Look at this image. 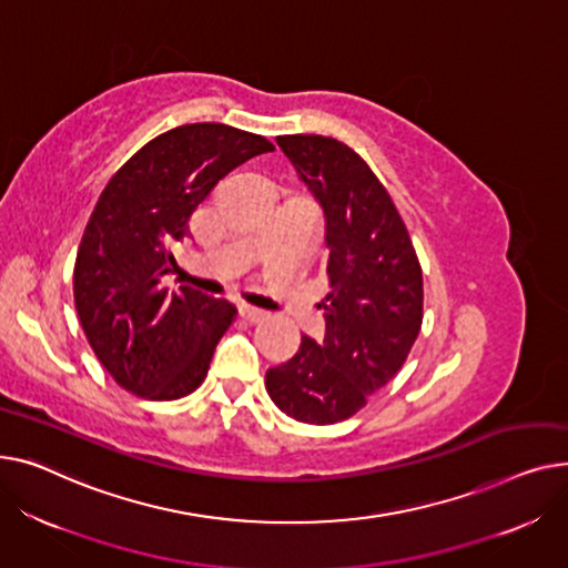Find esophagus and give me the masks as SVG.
<instances>
[{"instance_id":"esophagus-1","label":"esophagus","mask_w":568,"mask_h":568,"mask_svg":"<svg viewBox=\"0 0 568 568\" xmlns=\"http://www.w3.org/2000/svg\"><path fill=\"white\" fill-rule=\"evenodd\" d=\"M239 314H241V318L247 321V323H261L265 316H268L263 310H256V307H250V305H241Z\"/></svg>"}]
</instances>
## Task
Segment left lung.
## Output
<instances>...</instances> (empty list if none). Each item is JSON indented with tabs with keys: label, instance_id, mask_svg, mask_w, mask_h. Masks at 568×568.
I'll use <instances>...</instances> for the list:
<instances>
[{
	"label": "left lung",
	"instance_id": "1",
	"mask_svg": "<svg viewBox=\"0 0 568 568\" xmlns=\"http://www.w3.org/2000/svg\"><path fill=\"white\" fill-rule=\"evenodd\" d=\"M280 149L325 217L329 293L325 337L265 372L288 417L335 424L402 369L422 327V268L392 196L353 149L321 135H284Z\"/></svg>",
	"mask_w": 568,
	"mask_h": 568
}]
</instances>
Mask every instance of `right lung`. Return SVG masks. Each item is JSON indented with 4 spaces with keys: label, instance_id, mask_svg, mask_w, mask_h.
<instances>
[{
    "label": "right lung",
    "instance_id": "1",
    "mask_svg": "<svg viewBox=\"0 0 568 568\" xmlns=\"http://www.w3.org/2000/svg\"><path fill=\"white\" fill-rule=\"evenodd\" d=\"M275 146L224 123L166 130L110 179L75 258V310L84 335L128 392L172 402L204 383L217 342L236 318L224 297L160 286L190 217L245 160Z\"/></svg>",
    "mask_w": 568,
    "mask_h": 568
}]
</instances>
